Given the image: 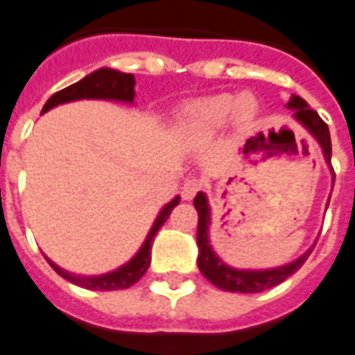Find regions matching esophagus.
<instances>
[{
    "instance_id": "obj_1",
    "label": "esophagus",
    "mask_w": 355,
    "mask_h": 355,
    "mask_svg": "<svg viewBox=\"0 0 355 355\" xmlns=\"http://www.w3.org/2000/svg\"><path fill=\"white\" fill-rule=\"evenodd\" d=\"M201 190V182L196 180V178H190V180H186L184 186H182V199L184 201H191V199L196 198V193Z\"/></svg>"
}]
</instances>
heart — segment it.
<instances>
[{"mask_svg":"<svg viewBox=\"0 0 355 355\" xmlns=\"http://www.w3.org/2000/svg\"><path fill=\"white\" fill-rule=\"evenodd\" d=\"M258 101L250 94H214L193 99L180 111V125L190 135H212L222 130L227 120L239 128L250 125L258 116Z\"/></svg>","mask_w":355,"mask_h":355,"instance_id":"obj_1","label":"heart"}]
</instances>
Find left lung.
<instances>
[{"instance_id": "1", "label": "left lung", "mask_w": 355, "mask_h": 355, "mask_svg": "<svg viewBox=\"0 0 355 355\" xmlns=\"http://www.w3.org/2000/svg\"><path fill=\"white\" fill-rule=\"evenodd\" d=\"M286 109L293 111L295 122L303 125L304 130L311 133L312 137L316 139L322 154L325 157V164L329 167L333 175V182H335V173L331 167V137H329V128L322 118L318 116L316 111H312L309 103L303 97L293 96L290 101L286 103ZM331 198V196H329ZM329 205V201H327ZM193 207L198 209L199 220H198V265L199 271L203 272V277L214 284L216 288L224 291H233V293H259V291L269 290L272 286L284 282L286 278L291 277L293 272L301 269V265L306 261L311 256L312 244L309 250L301 254L299 258L286 265H278V267H269V269H237L231 267L218 256L211 244V225H212V214L209 198L205 191H198V196L193 199Z\"/></svg>"}]
</instances>
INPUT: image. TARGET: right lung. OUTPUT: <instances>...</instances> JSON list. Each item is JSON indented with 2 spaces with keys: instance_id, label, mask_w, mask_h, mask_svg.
I'll return each instance as SVG.
<instances>
[{
  "instance_id": "add662e5",
  "label": "right lung",
  "mask_w": 355,
  "mask_h": 355,
  "mask_svg": "<svg viewBox=\"0 0 355 355\" xmlns=\"http://www.w3.org/2000/svg\"><path fill=\"white\" fill-rule=\"evenodd\" d=\"M80 99H105V101H120V103L133 105L135 103V77L131 73H122V71L111 69V67H101V69L94 71L90 75H86L80 78L78 83L71 84L64 90L56 92L54 96L44 103L43 111L49 112L51 109L58 107V105L71 103V101H80ZM180 203V196H175L169 203H165L162 207V211L157 212L156 220L152 224L148 235L141 244V248L135 252V256L125 261L124 265L116 267L114 271L103 272V275H77V272H69L62 269L60 265H56L52 259L46 261L52 269L64 277L65 280H69L71 284L80 286L86 290L96 291H112V290H125L137 282L139 278L143 277L148 265H150V248L154 243V237L159 231V227L165 224V220L169 218L171 211Z\"/></svg>"
}]
</instances>
